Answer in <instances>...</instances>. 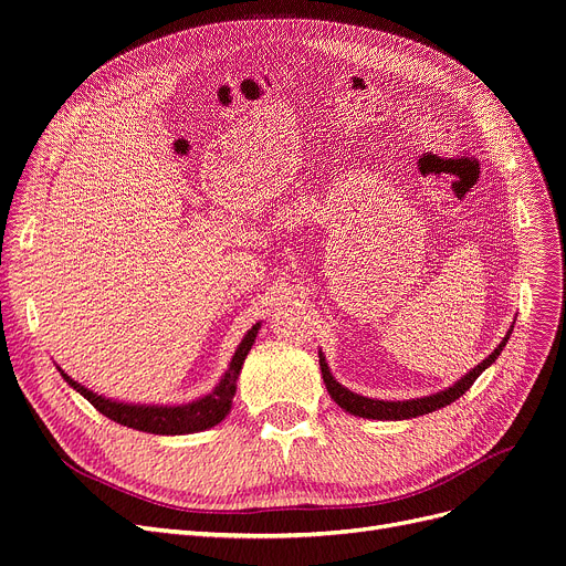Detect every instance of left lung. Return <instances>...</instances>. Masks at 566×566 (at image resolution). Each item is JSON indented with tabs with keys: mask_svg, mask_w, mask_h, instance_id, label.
I'll use <instances>...</instances> for the list:
<instances>
[{
	"mask_svg": "<svg viewBox=\"0 0 566 566\" xmlns=\"http://www.w3.org/2000/svg\"><path fill=\"white\" fill-rule=\"evenodd\" d=\"M514 331V328H512ZM512 331L507 333V337H504L500 342V346L489 355L486 360H482L478 367H474L472 371H468L461 380H457L452 388L442 390L438 395H431V397H424V399H410V401H378V399H369V397H360L355 395L346 388H342V385L333 378L328 365H325V358L323 353H318V365H321V374H323V382L325 388H328L331 397L335 399L337 406H342L346 412L350 415H358V418H367V420H410V418H418V415H427V412H433L442 406H450L452 401H457L459 397L465 395V390L472 388V382L478 380V376L491 367L497 355L502 353L504 344H507Z\"/></svg>",
	"mask_w": 566,
	"mask_h": 566,
	"instance_id": "obj_1",
	"label": "left lung"
}]
</instances>
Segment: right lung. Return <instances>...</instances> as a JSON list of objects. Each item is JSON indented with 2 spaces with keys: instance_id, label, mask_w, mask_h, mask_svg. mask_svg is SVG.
<instances>
[{
  "instance_id": "1",
  "label": "right lung",
  "mask_w": 566,
  "mask_h": 566,
  "mask_svg": "<svg viewBox=\"0 0 566 566\" xmlns=\"http://www.w3.org/2000/svg\"><path fill=\"white\" fill-rule=\"evenodd\" d=\"M259 331V323L252 325V331L243 337L241 346L235 348V355L231 358L229 371L220 380L218 388L192 403L186 406H133V403H118L112 399H105L92 390H86L84 385L75 382L69 374L59 369V374L64 376V380L75 388L88 403H92L96 410H101L105 418L114 420L116 424H124L137 431L146 433H163V436H176V433H195L211 429L218 422L227 418V412L231 410V399L235 395V380L238 374H241L243 360L248 358V353L254 344Z\"/></svg>"
}]
</instances>
